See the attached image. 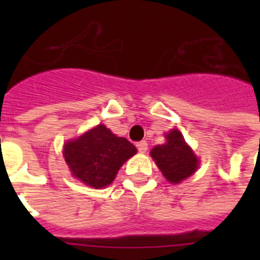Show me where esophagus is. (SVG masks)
I'll use <instances>...</instances> for the list:
<instances>
[{
    "instance_id": "esophagus-1",
    "label": "esophagus",
    "mask_w": 260,
    "mask_h": 260,
    "mask_svg": "<svg viewBox=\"0 0 260 260\" xmlns=\"http://www.w3.org/2000/svg\"><path fill=\"white\" fill-rule=\"evenodd\" d=\"M136 147H138V150H139V152H146L147 151V148H148V144H147V142L146 140H142V142H139L138 144H136Z\"/></svg>"
}]
</instances>
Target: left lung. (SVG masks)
Segmentation results:
<instances>
[{
  "mask_svg": "<svg viewBox=\"0 0 260 260\" xmlns=\"http://www.w3.org/2000/svg\"><path fill=\"white\" fill-rule=\"evenodd\" d=\"M166 139L165 144L152 148L151 156L167 181L179 183L197 170L198 159L185 143L179 131H171Z\"/></svg>",
  "mask_w": 260,
  "mask_h": 260,
  "instance_id": "obj_1",
  "label": "left lung"
}]
</instances>
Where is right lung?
Segmentation results:
<instances>
[{
	"instance_id": "1",
	"label": "right lung",
	"mask_w": 260,
	"mask_h": 260,
	"mask_svg": "<svg viewBox=\"0 0 260 260\" xmlns=\"http://www.w3.org/2000/svg\"><path fill=\"white\" fill-rule=\"evenodd\" d=\"M63 154L74 177L101 189L112 183L122 163L136 154V148L105 125H97L77 140L66 143Z\"/></svg>"
}]
</instances>
